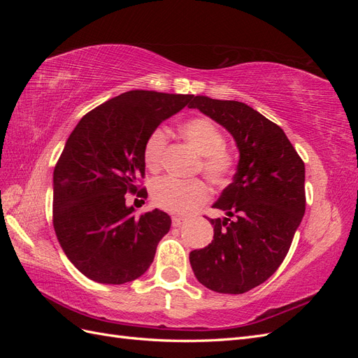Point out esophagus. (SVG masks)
<instances>
[{
    "label": "esophagus",
    "mask_w": 358,
    "mask_h": 358,
    "mask_svg": "<svg viewBox=\"0 0 358 358\" xmlns=\"http://www.w3.org/2000/svg\"><path fill=\"white\" fill-rule=\"evenodd\" d=\"M183 222H185V218L183 216H171V224L173 227H180Z\"/></svg>",
    "instance_id": "1"
}]
</instances>
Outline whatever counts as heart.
I'll return each instance as SVG.
<instances>
[{
    "mask_svg": "<svg viewBox=\"0 0 358 358\" xmlns=\"http://www.w3.org/2000/svg\"><path fill=\"white\" fill-rule=\"evenodd\" d=\"M187 142L201 155V171L215 185H225L234 169V158L227 150L222 129L212 119L199 116L188 119L180 127ZM167 134L162 128H155L146 138L143 148L145 162L150 171H158L162 166ZM210 191L200 179L179 180L162 178L155 182L152 197L161 209L173 213H189L208 201Z\"/></svg>",
    "mask_w": 358,
    "mask_h": 358,
    "instance_id": "heart-1",
    "label": "heart"
}]
</instances>
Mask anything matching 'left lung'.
Masks as SVG:
<instances>
[{"label": "left lung", "instance_id": "left-lung-1", "mask_svg": "<svg viewBox=\"0 0 358 358\" xmlns=\"http://www.w3.org/2000/svg\"><path fill=\"white\" fill-rule=\"evenodd\" d=\"M199 109L229 131L239 162L233 182L212 208L213 241L189 254L199 282L222 294H243L284 262L305 215V164L284 129L245 103L197 95Z\"/></svg>", "mask_w": 358, "mask_h": 358}]
</instances>
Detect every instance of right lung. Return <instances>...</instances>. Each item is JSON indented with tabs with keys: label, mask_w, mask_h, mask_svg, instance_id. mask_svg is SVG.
<instances>
[{
	"label": "right lung",
	"mask_w": 358,
	"mask_h": 358,
	"mask_svg": "<svg viewBox=\"0 0 358 358\" xmlns=\"http://www.w3.org/2000/svg\"><path fill=\"white\" fill-rule=\"evenodd\" d=\"M191 99L128 91L85 115L67 138L53 171V227L64 254L86 278L121 285L152 264L171 220L159 209L136 216L125 194L136 192L145 175L148 136Z\"/></svg>",
	"instance_id": "right-lung-1"
}]
</instances>
